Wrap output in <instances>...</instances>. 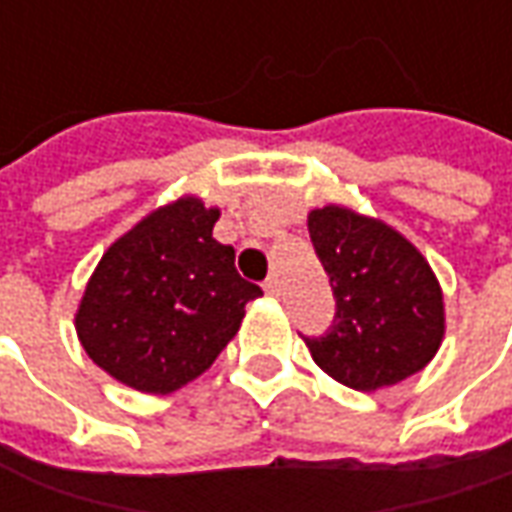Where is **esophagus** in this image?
I'll list each match as a JSON object with an SVG mask.
<instances>
[{"label":"esophagus","instance_id":"34e87169","mask_svg":"<svg viewBox=\"0 0 512 512\" xmlns=\"http://www.w3.org/2000/svg\"><path fill=\"white\" fill-rule=\"evenodd\" d=\"M263 288H266L268 296H279V293H282V290H279V279L277 277H268Z\"/></svg>","mask_w":512,"mask_h":512}]
</instances>
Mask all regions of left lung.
<instances>
[{
  "label": "left lung",
  "mask_w": 512,
  "mask_h": 512,
  "mask_svg": "<svg viewBox=\"0 0 512 512\" xmlns=\"http://www.w3.org/2000/svg\"><path fill=\"white\" fill-rule=\"evenodd\" d=\"M337 312L323 337H304L334 381L376 392L414 376L444 337V299L428 260L381 219L326 205L307 216Z\"/></svg>",
  "instance_id": "8db88e82"
}]
</instances>
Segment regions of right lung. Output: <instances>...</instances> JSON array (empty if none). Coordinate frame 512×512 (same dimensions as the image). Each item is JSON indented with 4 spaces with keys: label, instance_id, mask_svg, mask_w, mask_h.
Returning <instances> with one entry per match:
<instances>
[{
    "label": "right lung",
    "instance_id": "add662e5",
    "mask_svg": "<svg viewBox=\"0 0 512 512\" xmlns=\"http://www.w3.org/2000/svg\"><path fill=\"white\" fill-rule=\"evenodd\" d=\"M219 208L180 197L109 246L76 312L79 343L120 384L169 395L222 354L263 290L213 238Z\"/></svg>",
    "mask_w": 512,
    "mask_h": 512
}]
</instances>
